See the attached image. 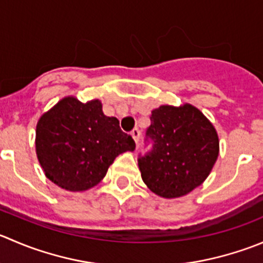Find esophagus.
<instances>
[{"label": "esophagus", "mask_w": 263, "mask_h": 263, "mask_svg": "<svg viewBox=\"0 0 263 263\" xmlns=\"http://www.w3.org/2000/svg\"><path fill=\"white\" fill-rule=\"evenodd\" d=\"M131 136H132V139L135 140V142H139V140H140V131H139V128H134L131 131Z\"/></svg>", "instance_id": "obj_1"}]
</instances>
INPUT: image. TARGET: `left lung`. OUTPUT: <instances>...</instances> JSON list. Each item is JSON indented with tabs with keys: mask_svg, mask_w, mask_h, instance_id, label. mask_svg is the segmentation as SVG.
Segmentation results:
<instances>
[{
	"mask_svg": "<svg viewBox=\"0 0 263 263\" xmlns=\"http://www.w3.org/2000/svg\"><path fill=\"white\" fill-rule=\"evenodd\" d=\"M150 121L145 140H152L153 149L137 159L142 181L162 198L186 195L202 185L217 160V132L190 104L159 106Z\"/></svg>",
	"mask_w": 263,
	"mask_h": 263,
	"instance_id": "1",
	"label": "left lung"
}]
</instances>
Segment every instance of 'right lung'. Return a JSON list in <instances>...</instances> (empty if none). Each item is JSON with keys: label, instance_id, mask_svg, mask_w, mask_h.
Listing matches in <instances>:
<instances>
[{"label": "right lung", "instance_id": "add662e5", "mask_svg": "<svg viewBox=\"0 0 263 263\" xmlns=\"http://www.w3.org/2000/svg\"><path fill=\"white\" fill-rule=\"evenodd\" d=\"M135 141L116 117L103 113L100 100L64 98L40 118L35 153L46 177L68 191H85L105 177L119 154Z\"/></svg>", "mask_w": 263, "mask_h": 263}]
</instances>
